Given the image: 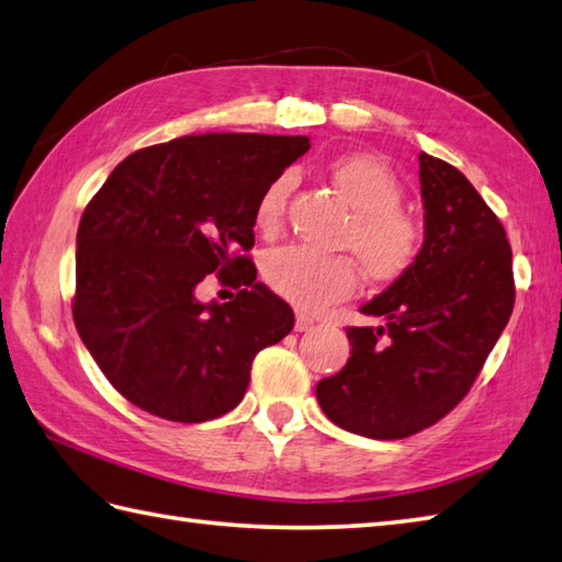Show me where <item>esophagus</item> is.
<instances>
[{"label":"esophagus","instance_id":"esophagus-1","mask_svg":"<svg viewBox=\"0 0 562 562\" xmlns=\"http://www.w3.org/2000/svg\"><path fill=\"white\" fill-rule=\"evenodd\" d=\"M313 325H315V319L307 317L305 313H297L295 315V331H307Z\"/></svg>","mask_w":562,"mask_h":562}]
</instances>
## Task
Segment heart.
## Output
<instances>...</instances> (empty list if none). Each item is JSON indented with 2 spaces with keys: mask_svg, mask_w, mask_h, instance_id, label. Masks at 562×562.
I'll return each mask as SVG.
<instances>
[{
  "mask_svg": "<svg viewBox=\"0 0 562 562\" xmlns=\"http://www.w3.org/2000/svg\"><path fill=\"white\" fill-rule=\"evenodd\" d=\"M335 189L353 211L339 247L353 251L366 277L391 283L415 265L422 249V227L403 205V184L381 157L353 153L329 165ZM291 177H277L255 205V225L265 235L281 227ZM265 279L273 293L303 307L323 311L357 291V265L345 255H317L305 247H283L265 261Z\"/></svg>",
  "mask_w": 562,
  "mask_h": 562,
  "instance_id": "obj_1",
  "label": "heart"
}]
</instances>
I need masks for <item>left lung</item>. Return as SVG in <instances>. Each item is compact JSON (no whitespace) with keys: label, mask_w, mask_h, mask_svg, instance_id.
Here are the masks:
<instances>
[{"label":"left lung","mask_w":562,"mask_h":562,"mask_svg":"<svg viewBox=\"0 0 562 562\" xmlns=\"http://www.w3.org/2000/svg\"><path fill=\"white\" fill-rule=\"evenodd\" d=\"M425 243L419 257L349 327L351 357L317 383L337 427L369 439H405L449 415L507 327L514 307L512 247L499 217L461 171L419 155Z\"/></svg>","instance_id":"obj_1"}]
</instances>
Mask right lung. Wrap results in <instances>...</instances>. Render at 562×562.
<instances>
[{
	"mask_svg": "<svg viewBox=\"0 0 562 562\" xmlns=\"http://www.w3.org/2000/svg\"><path fill=\"white\" fill-rule=\"evenodd\" d=\"M311 150L305 135L203 133L128 155L77 231L75 327L109 383L169 422L239 405L251 361L293 329L289 303L255 281V205ZM238 289L201 304L207 273Z\"/></svg>",
	"mask_w": 562,
	"mask_h": 562,
	"instance_id": "obj_1",
	"label": "right lung"
}]
</instances>
